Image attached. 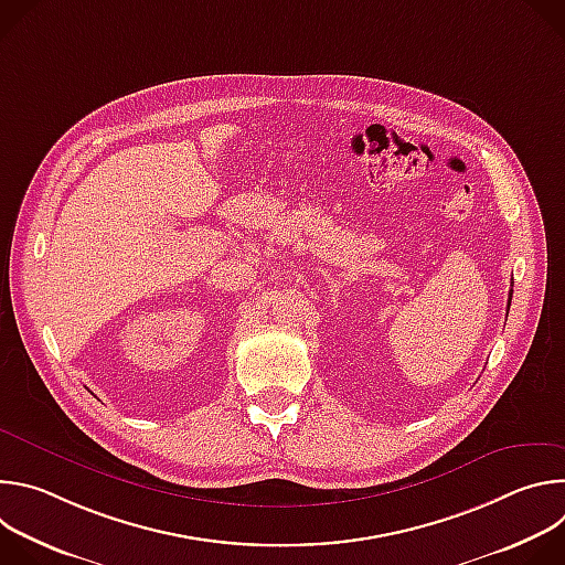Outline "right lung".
Returning <instances> with one entry per match:
<instances>
[{"label":"right lung","instance_id":"add662e5","mask_svg":"<svg viewBox=\"0 0 565 565\" xmlns=\"http://www.w3.org/2000/svg\"><path fill=\"white\" fill-rule=\"evenodd\" d=\"M510 297H512V295H510Z\"/></svg>","mask_w":565,"mask_h":565}]
</instances>
